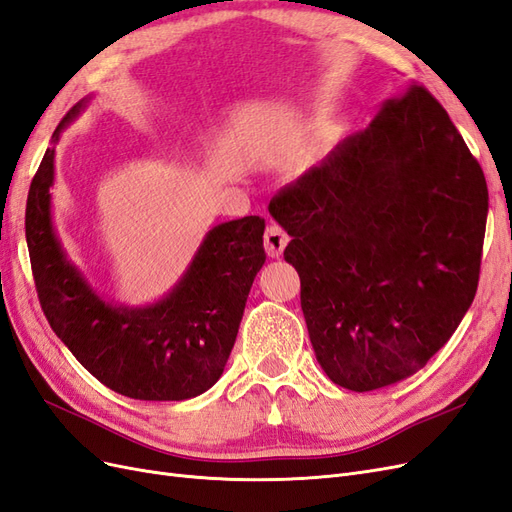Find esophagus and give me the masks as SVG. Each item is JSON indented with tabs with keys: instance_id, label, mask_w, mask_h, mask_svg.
<instances>
[{
	"instance_id": "34e87169",
	"label": "esophagus",
	"mask_w": 512,
	"mask_h": 512,
	"mask_svg": "<svg viewBox=\"0 0 512 512\" xmlns=\"http://www.w3.org/2000/svg\"><path fill=\"white\" fill-rule=\"evenodd\" d=\"M288 243V232L280 224H269L265 230V250L271 258L282 256Z\"/></svg>"
}]
</instances>
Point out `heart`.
Here are the masks:
<instances>
[{
	"instance_id": "obj_1",
	"label": "heart",
	"mask_w": 512,
	"mask_h": 512,
	"mask_svg": "<svg viewBox=\"0 0 512 512\" xmlns=\"http://www.w3.org/2000/svg\"><path fill=\"white\" fill-rule=\"evenodd\" d=\"M337 134H339V128H331V130L327 132V136H329V138H335Z\"/></svg>"
}]
</instances>
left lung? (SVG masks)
I'll return each instance as SVG.
<instances>
[{
  "label": "left lung",
  "mask_w": 512,
  "mask_h": 512,
  "mask_svg": "<svg viewBox=\"0 0 512 512\" xmlns=\"http://www.w3.org/2000/svg\"><path fill=\"white\" fill-rule=\"evenodd\" d=\"M487 209L483 168L416 83L273 196L324 374L365 393L427 365L474 301Z\"/></svg>",
  "instance_id": "8db88e82"
}]
</instances>
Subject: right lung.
<instances>
[{
  "label": "right lung",
  "instance_id": "add662e5",
  "mask_svg": "<svg viewBox=\"0 0 512 512\" xmlns=\"http://www.w3.org/2000/svg\"><path fill=\"white\" fill-rule=\"evenodd\" d=\"M87 100L72 106L53 143ZM55 147L29 185L25 237L42 312L91 376L119 395L145 401L190 399L220 380L239 333L247 294L265 265V220L247 215L213 226L188 271L147 307L100 299L68 260L51 220Z\"/></svg>",
  "mask_w": 512,
  "mask_h": 512
}]
</instances>
